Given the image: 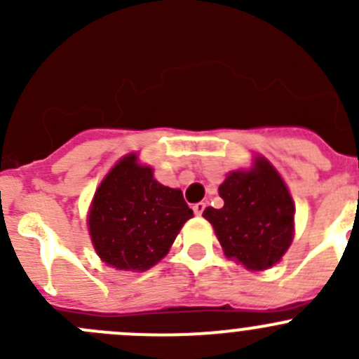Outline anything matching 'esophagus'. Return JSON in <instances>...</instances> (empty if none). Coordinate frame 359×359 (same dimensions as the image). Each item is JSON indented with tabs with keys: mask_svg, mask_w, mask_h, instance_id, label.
<instances>
[{
	"mask_svg": "<svg viewBox=\"0 0 359 359\" xmlns=\"http://www.w3.org/2000/svg\"><path fill=\"white\" fill-rule=\"evenodd\" d=\"M205 208H206V203H196V205L193 206V210H194V213H196V215H201L203 212H205Z\"/></svg>",
	"mask_w": 359,
	"mask_h": 359,
	"instance_id": "obj_1",
	"label": "esophagus"
}]
</instances>
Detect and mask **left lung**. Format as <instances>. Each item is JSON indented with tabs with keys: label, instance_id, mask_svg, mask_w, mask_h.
I'll return each mask as SVG.
<instances>
[{
	"label": "left lung",
	"instance_id": "8db88e82",
	"mask_svg": "<svg viewBox=\"0 0 359 359\" xmlns=\"http://www.w3.org/2000/svg\"><path fill=\"white\" fill-rule=\"evenodd\" d=\"M219 194L222 208H206L203 217L226 255L252 271L274 266L293 238V201L276 170L257 158L250 172L229 173Z\"/></svg>",
	"mask_w": 359,
	"mask_h": 359
}]
</instances>
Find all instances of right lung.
<instances>
[{"instance_id": "add662e5", "label": "right lung", "mask_w": 359, "mask_h": 359, "mask_svg": "<svg viewBox=\"0 0 359 359\" xmlns=\"http://www.w3.org/2000/svg\"><path fill=\"white\" fill-rule=\"evenodd\" d=\"M193 210L182 191L154 180L149 166L125 156L93 196L88 226L100 259L116 269L146 271L168 253Z\"/></svg>"}]
</instances>
